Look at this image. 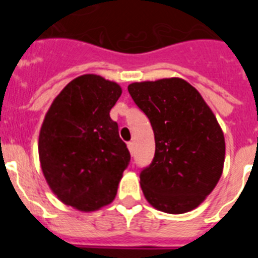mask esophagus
<instances>
[{"instance_id": "esophagus-1", "label": "esophagus", "mask_w": 258, "mask_h": 258, "mask_svg": "<svg viewBox=\"0 0 258 258\" xmlns=\"http://www.w3.org/2000/svg\"><path fill=\"white\" fill-rule=\"evenodd\" d=\"M127 148H128L130 152L134 153V151H135V144H134V142H127Z\"/></svg>"}]
</instances>
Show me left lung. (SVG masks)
<instances>
[{"instance_id": "1", "label": "left lung", "mask_w": 258, "mask_h": 258, "mask_svg": "<svg viewBox=\"0 0 258 258\" xmlns=\"http://www.w3.org/2000/svg\"><path fill=\"white\" fill-rule=\"evenodd\" d=\"M128 92L155 134V157L140 173L146 200L172 215L196 209L216 187L225 162L215 114L182 79L135 82Z\"/></svg>"}]
</instances>
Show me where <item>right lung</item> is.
<instances>
[{"label": "right lung", "instance_id": "right-lung-1", "mask_svg": "<svg viewBox=\"0 0 258 258\" xmlns=\"http://www.w3.org/2000/svg\"><path fill=\"white\" fill-rule=\"evenodd\" d=\"M121 93L116 82L83 75L59 92L43 119L38 139L42 172L53 194L80 211L111 204L131 160L110 117Z\"/></svg>", "mask_w": 258, "mask_h": 258}]
</instances>
